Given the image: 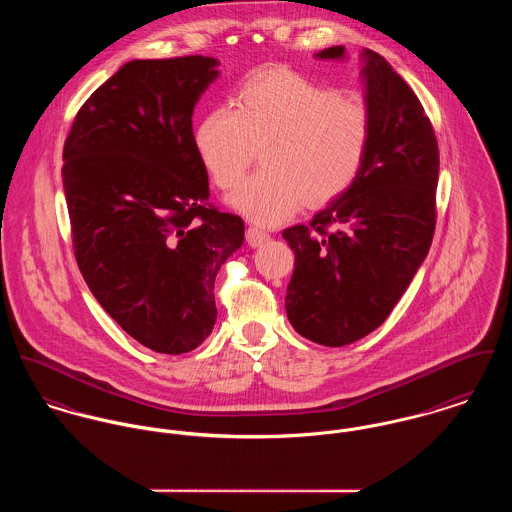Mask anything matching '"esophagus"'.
I'll return each mask as SVG.
<instances>
[{
    "instance_id": "1",
    "label": "esophagus",
    "mask_w": 512,
    "mask_h": 512,
    "mask_svg": "<svg viewBox=\"0 0 512 512\" xmlns=\"http://www.w3.org/2000/svg\"><path fill=\"white\" fill-rule=\"evenodd\" d=\"M268 240H270V234L266 233V231H260V229H256V227H248V229H246V242H248L252 248L262 246V244H266Z\"/></svg>"
}]
</instances>
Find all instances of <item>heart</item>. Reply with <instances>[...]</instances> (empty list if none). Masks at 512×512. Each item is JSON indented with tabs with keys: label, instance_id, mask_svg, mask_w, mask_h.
Wrapping results in <instances>:
<instances>
[{
	"label": "heart",
	"instance_id": "obj_1",
	"mask_svg": "<svg viewBox=\"0 0 512 512\" xmlns=\"http://www.w3.org/2000/svg\"><path fill=\"white\" fill-rule=\"evenodd\" d=\"M372 113L307 76L266 66L250 74L231 107H215L195 129V150L221 189H233L262 148L264 168L231 197L258 225H278L305 203L340 199L364 170Z\"/></svg>",
	"mask_w": 512,
	"mask_h": 512
}]
</instances>
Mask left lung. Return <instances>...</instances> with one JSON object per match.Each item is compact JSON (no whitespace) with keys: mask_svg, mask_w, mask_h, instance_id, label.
<instances>
[{"mask_svg":"<svg viewBox=\"0 0 512 512\" xmlns=\"http://www.w3.org/2000/svg\"><path fill=\"white\" fill-rule=\"evenodd\" d=\"M321 58H340L344 47ZM372 144L358 182L309 225L281 236L295 254L285 311L323 346H346L381 325L428 254L436 229L438 142L419 97L391 64L366 50Z\"/></svg>","mask_w":512,"mask_h":512,"instance_id":"1","label":"left lung"}]
</instances>
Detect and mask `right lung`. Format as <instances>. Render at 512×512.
<instances>
[{
  "label": "right lung",
  "mask_w": 512,
  "mask_h": 512,
  "mask_svg": "<svg viewBox=\"0 0 512 512\" xmlns=\"http://www.w3.org/2000/svg\"><path fill=\"white\" fill-rule=\"evenodd\" d=\"M215 66L201 54L127 62L80 107L64 142L78 268L115 323L160 354L211 334L217 272L244 240L242 219L207 201L191 129Z\"/></svg>",
  "instance_id": "right-lung-1"
}]
</instances>
